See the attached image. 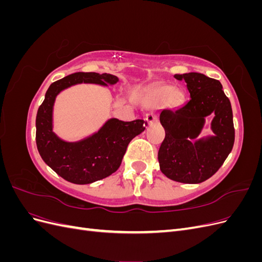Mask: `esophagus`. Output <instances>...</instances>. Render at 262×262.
Returning a JSON list of instances; mask_svg holds the SVG:
<instances>
[{"mask_svg": "<svg viewBox=\"0 0 262 262\" xmlns=\"http://www.w3.org/2000/svg\"><path fill=\"white\" fill-rule=\"evenodd\" d=\"M157 120H158L157 115H156V114H154V113H152V114H148V115L146 116V121L148 122V124H153V123L157 122Z\"/></svg>", "mask_w": 262, "mask_h": 262, "instance_id": "34e87169", "label": "esophagus"}]
</instances>
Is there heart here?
I'll return each instance as SVG.
<instances>
[{
    "instance_id": "b5f03b06",
    "label": "heart",
    "mask_w": 262,
    "mask_h": 262,
    "mask_svg": "<svg viewBox=\"0 0 262 262\" xmlns=\"http://www.w3.org/2000/svg\"><path fill=\"white\" fill-rule=\"evenodd\" d=\"M168 97V102L173 106H179L184 101V95L180 91H173L171 86H162L156 89L152 93V98L154 101H161Z\"/></svg>"
}]
</instances>
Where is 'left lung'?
Instances as JSON below:
<instances>
[{"mask_svg": "<svg viewBox=\"0 0 262 262\" xmlns=\"http://www.w3.org/2000/svg\"><path fill=\"white\" fill-rule=\"evenodd\" d=\"M175 78L187 83L190 99L178 109L161 112L165 139L158 149L160 168L171 180L200 184L220 169L233 148L235 129L231 101L220 81L204 74H175ZM212 113L214 136L198 140L205 117Z\"/></svg>", "mask_w": 262, "mask_h": 262, "instance_id": "8db88e82", "label": "left lung"}]
</instances>
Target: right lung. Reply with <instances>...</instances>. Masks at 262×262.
Returning <instances> with one entry per match:
<instances>
[{
	"label": "right lung",
	"instance_id": "add662e5",
	"mask_svg": "<svg viewBox=\"0 0 262 262\" xmlns=\"http://www.w3.org/2000/svg\"><path fill=\"white\" fill-rule=\"evenodd\" d=\"M112 74L77 72L50 85L36 117V143L43 162L55 172L77 185L104 179L120 167L126 147L145 130L143 119L121 121L113 118L93 136L78 142H66L52 131V110L57 95L68 87L93 83L107 86L118 82Z\"/></svg>",
	"mask_w": 262,
	"mask_h": 262
}]
</instances>
